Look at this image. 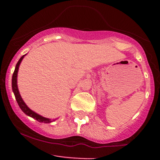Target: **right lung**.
Instances as JSON below:
<instances>
[{"mask_svg":"<svg viewBox=\"0 0 160 160\" xmlns=\"http://www.w3.org/2000/svg\"><path fill=\"white\" fill-rule=\"evenodd\" d=\"M25 56V54L23 55V56H22V57L19 59V61H18V63H17V65H16L15 70H14L13 74H12V92H13L14 95H15V98H16V100L18 103V106H19L20 108H21V110H22V111H23V112L25 113L26 115H28V116L31 117V118H34V119L38 120V122H44V123H50V122H52L53 121H54V120H51L48 118H45V117L42 116V115H40V114H37L36 112L32 111L31 109H29V107H28V106L25 104V102L23 101L22 96H21V94H20L19 90H18V70H19L20 64H21V62H22V61L23 60V58Z\"/></svg>","mask_w":160,"mask_h":160,"instance_id":"obj_1","label":"right lung"}]
</instances>
